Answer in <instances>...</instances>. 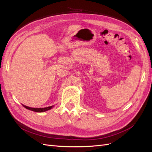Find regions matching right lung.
<instances>
[{"label": "right lung", "mask_w": 152, "mask_h": 152, "mask_svg": "<svg viewBox=\"0 0 152 152\" xmlns=\"http://www.w3.org/2000/svg\"><path fill=\"white\" fill-rule=\"evenodd\" d=\"M23 107L28 109V110H31V111H34V112H45V111H48V110H49L51 109L54 106H50V107H45V108H31V107H26V106L25 105H23L22 104Z\"/></svg>", "instance_id": "1"}]
</instances>
